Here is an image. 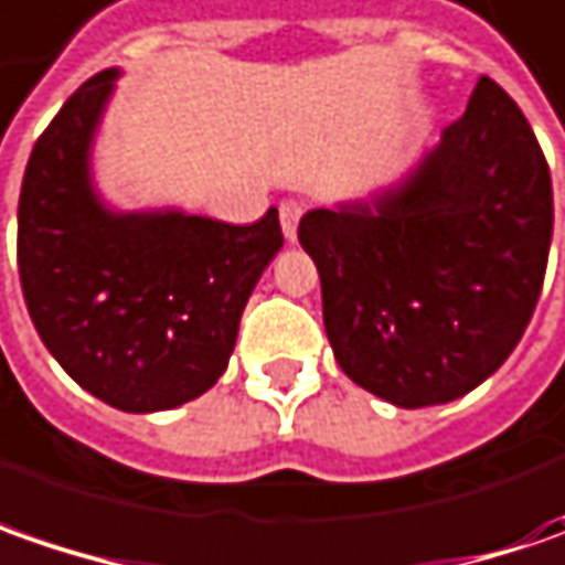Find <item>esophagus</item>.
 Instances as JSON below:
<instances>
[{"instance_id":"34e87169","label":"esophagus","mask_w":565,"mask_h":565,"mask_svg":"<svg viewBox=\"0 0 565 565\" xmlns=\"http://www.w3.org/2000/svg\"><path fill=\"white\" fill-rule=\"evenodd\" d=\"M278 212H281L284 237L294 244V241H297V224H300V218H302V203H297V200H284Z\"/></svg>"}]
</instances>
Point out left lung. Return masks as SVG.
Wrapping results in <instances>:
<instances>
[{"label":"left lung","mask_w":565,"mask_h":565,"mask_svg":"<svg viewBox=\"0 0 565 565\" xmlns=\"http://www.w3.org/2000/svg\"><path fill=\"white\" fill-rule=\"evenodd\" d=\"M551 237V168L491 77L399 184L300 218L334 360L403 409L466 397L507 362Z\"/></svg>","instance_id":"obj_1"}]
</instances>
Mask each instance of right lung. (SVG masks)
<instances>
[{"mask_svg": "<svg viewBox=\"0 0 565 565\" xmlns=\"http://www.w3.org/2000/svg\"><path fill=\"white\" fill-rule=\"evenodd\" d=\"M118 77H89L30 152L18 271L33 328L71 379L115 409L159 413L222 379L284 237L278 209L256 224L111 209L89 159Z\"/></svg>", "mask_w": 565, "mask_h": 565, "instance_id": "add662e5", "label": "right lung"}]
</instances>
